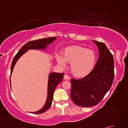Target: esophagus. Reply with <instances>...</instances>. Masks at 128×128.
Listing matches in <instances>:
<instances>
[{
  "label": "esophagus",
  "mask_w": 128,
  "mask_h": 128,
  "mask_svg": "<svg viewBox=\"0 0 128 128\" xmlns=\"http://www.w3.org/2000/svg\"><path fill=\"white\" fill-rule=\"evenodd\" d=\"M64 80H69L70 79V77L69 76H68L67 75H64Z\"/></svg>",
  "instance_id": "obj_1"
}]
</instances>
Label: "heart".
I'll return each instance as SVG.
<instances>
[{"instance_id": "heart-1", "label": "heart", "mask_w": 128, "mask_h": 128, "mask_svg": "<svg viewBox=\"0 0 128 128\" xmlns=\"http://www.w3.org/2000/svg\"><path fill=\"white\" fill-rule=\"evenodd\" d=\"M57 60L62 66H66V62L71 63L70 69L73 75L82 78L88 75L93 69L96 56L91 50L72 46L65 49L63 56L60 54L58 55Z\"/></svg>"}]
</instances>
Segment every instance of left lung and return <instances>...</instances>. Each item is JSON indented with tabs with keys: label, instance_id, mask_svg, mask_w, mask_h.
I'll use <instances>...</instances> for the list:
<instances>
[{
	"label": "left lung",
	"instance_id": "left-lung-1",
	"mask_svg": "<svg viewBox=\"0 0 128 128\" xmlns=\"http://www.w3.org/2000/svg\"><path fill=\"white\" fill-rule=\"evenodd\" d=\"M93 42L99 51L94 69L80 79L72 78L70 97L79 107H92L101 101L112 86L114 76L113 56L104 43Z\"/></svg>",
	"mask_w": 128,
	"mask_h": 128
}]
</instances>
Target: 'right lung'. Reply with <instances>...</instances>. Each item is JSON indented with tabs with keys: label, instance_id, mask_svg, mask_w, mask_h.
<instances>
[{
	"label": "right lung",
	"instance_id": "right-lung-1",
	"mask_svg": "<svg viewBox=\"0 0 128 128\" xmlns=\"http://www.w3.org/2000/svg\"><path fill=\"white\" fill-rule=\"evenodd\" d=\"M56 37H49L45 38L36 40H32L28 42L23 46L21 49L18 52V53L16 54L15 56L12 60V62L11 66V75L12 72V70L14 68L15 65L18 60L20 58V57L22 56L24 53H25L28 50H44L47 48V46L56 40ZM64 74V73L59 72H52L50 73L49 75L48 78V93H47V98L44 106H43L41 110L37 111V112H31L32 113L40 114L46 112L52 105L54 91L55 90L56 86L60 82L62 78H63ZM10 78V83L11 84Z\"/></svg>",
	"mask_w": 128,
	"mask_h": 128
}]
</instances>
